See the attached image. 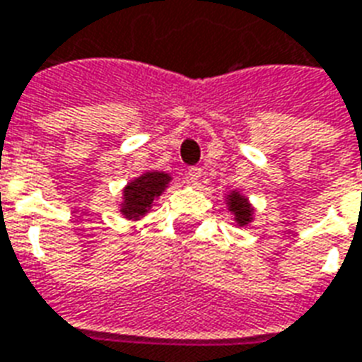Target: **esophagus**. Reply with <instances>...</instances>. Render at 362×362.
<instances>
[{"label":"esophagus","mask_w":362,"mask_h":362,"mask_svg":"<svg viewBox=\"0 0 362 362\" xmlns=\"http://www.w3.org/2000/svg\"><path fill=\"white\" fill-rule=\"evenodd\" d=\"M201 175H203V170H201L199 167H189V169L186 170V180L195 186V184H199Z\"/></svg>","instance_id":"esophagus-1"}]
</instances>
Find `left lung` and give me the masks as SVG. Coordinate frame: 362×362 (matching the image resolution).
Segmentation results:
<instances>
[{"label":"left lung","mask_w":362,"mask_h":362,"mask_svg":"<svg viewBox=\"0 0 362 362\" xmlns=\"http://www.w3.org/2000/svg\"><path fill=\"white\" fill-rule=\"evenodd\" d=\"M228 205H230V211L235 214V220L239 226H247L252 220V209L248 205V201L237 192L228 195Z\"/></svg>","instance_id":"1"}]
</instances>
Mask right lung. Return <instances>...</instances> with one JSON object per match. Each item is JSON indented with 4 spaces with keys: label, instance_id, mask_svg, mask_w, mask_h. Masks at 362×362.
I'll return each instance as SVG.
<instances>
[{
    "label": "right lung",
    "instance_id": "obj_1",
    "mask_svg": "<svg viewBox=\"0 0 362 362\" xmlns=\"http://www.w3.org/2000/svg\"><path fill=\"white\" fill-rule=\"evenodd\" d=\"M170 176L163 173H146L136 180H132L123 192V209L121 212L127 218L144 216L148 209L151 206L153 199L169 184Z\"/></svg>",
    "mask_w": 362,
    "mask_h": 362
}]
</instances>
